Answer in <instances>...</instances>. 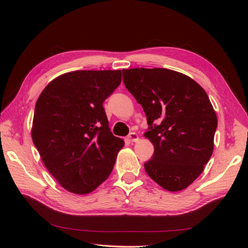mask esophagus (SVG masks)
I'll return each instance as SVG.
<instances>
[{"instance_id": "esophagus-1", "label": "esophagus", "mask_w": 248, "mask_h": 248, "mask_svg": "<svg viewBox=\"0 0 248 248\" xmlns=\"http://www.w3.org/2000/svg\"><path fill=\"white\" fill-rule=\"evenodd\" d=\"M128 139H129V140H131V141H137L138 140H139V136L138 134L136 133V132H131L129 136H128Z\"/></svg>"}]
</instances>
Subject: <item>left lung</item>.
<instances>
[{"label": "left lung", "mask_w": 248, "mask_h": 248, "mask_svg": "<svg viewBox=\"0 0 248 248\" xmlns=\"http://www.w3.org/2000/svg\"><path fill=\"white\" fill-rule=\"evenodd\" d=\"M126 89L147 116L145 138L154 146L145 163L148 176L162 188H187L205 169L214 149L216 112L196 80L166 68L123 69Z\"/></svg>", "instance_id": "obj_1"}]
</instances>
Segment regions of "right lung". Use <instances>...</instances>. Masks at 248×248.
I'll return each mask as SVG.
<instances>
[{
  "label": "right lung",
  "mask_w": 248,
  "mask_h": 248,
  "mask_svg": "<svg viewBox=\"0 0 248 248\" xmlns=\"http://www.w3.org/2000/svg\"><path fill=\"white\" fill-rule=\"evenodd\" d=\"M121 79V70L67 72L52 79L36 102L33 142L67 191L92 192L114 169L124 140L112 136L102 103Z\"/></svg>",
  "instance_id": "1"
}]
</instances>
